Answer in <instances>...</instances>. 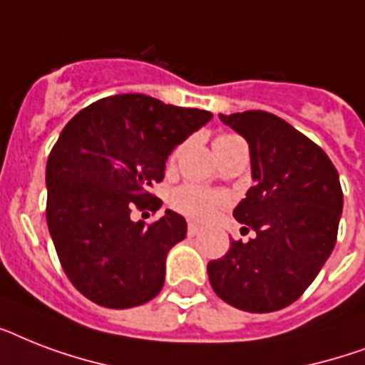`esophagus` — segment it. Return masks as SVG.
I'll return each mask as SVG.
<instances>
[{
    "label": "esophagus",
    "mask_w": 365,
    "mask_h": 365,
    "mask_svg": "<svg viewBox=\"0 0 365 365\" xmlns=\"http://www.w3.org/2000/svg\"><path fill=\"white\" fill-rule=\"evenodd\" d=\"M200 231H202V227H200V225H197V223H193V222L187 223V233L191 235V237H195V235H199Z\"/></svg>",
    "instance_id": "esophagus-1"
}]
</instances>
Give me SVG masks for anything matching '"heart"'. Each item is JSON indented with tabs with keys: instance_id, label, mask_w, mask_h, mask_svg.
Here are the masks:
<instances>
[{
	"instance_id": "b5f03b06",
	"label": "heart",
	"mask_w": 365,
	"mask_h": 365,
	"mask_svg": "<svg viewBox=\"0 0 365 365\" xmlns=\"http://www.w3.org/2000/svg\"><path fill=\"white\" fill-rule=\"evenodd\" d=\"M240 138L233 134H222L216 138L214 148H222L231 142H237ZM172 206L180 210L182 214L195 220H208L214 214L217 206L222 205V197L214 191H208L199 185H182L172 193Z\"/></svg>"
}]
</instances>
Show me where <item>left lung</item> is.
Returning <instances> with one entry per match:
<instances>
[{"label": "left lung", "instance_id": "8db88e82", "mask_svg": "<svg viewBox=\"0 0 365 365\" xmlns=\"http://www.w3.org/2000/svg\"><path fill=\"white\" fill-rule=\"evenodd\" d=\"M220 119L248 142L254 185L233 216L255 237L233 240L222 259L208 263V278L217 297L240 311H280L299 299L334 252L343 212L339 174L317 143L280 117L257 110Z\"/></svg>", "mask_w": 365, "mask_h": 365}]
</instances>
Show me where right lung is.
Here are the masks:
<instances>
[{"mask_svg":"<svg viewBox=\"0 0 365 365\" xmlns=\"http://www.w3.org/2000/svg\"><path fill=\"white\" fill-rule=\"evenodd\" d=\"M212 119L145 94H117L81 110L47 160V225L62 269L87 299L108 309L148 303L165 284L166 255L187 223L166 210L151 225L130 212L159 210L149 193L168 155Z\"/></svg>","mask_w":365,"mask_h":365,"instance_id":"right-lung-1","label":"right lung"}]
</instances>
